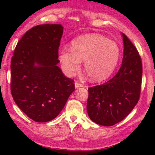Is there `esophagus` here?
Here are the masks:
<instances>
[{
    "label": "esophagus",
    "instance_id": "esophagus-1",
    "mask_svg": "<svg viewBox=\"0 0 155 155\" xmlns=\"http://www.w3.org/2000/svg\"><path fill=\"white\" fill-rule=\"evenodd\" d=\"M75 88H78V87H82V84L81 83H79V82H75Z\"/></svg>",
    "mask_w": 155,
    "mask_h": 155
}]
</instances>
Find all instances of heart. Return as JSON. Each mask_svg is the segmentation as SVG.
Listing matches in <instances>:
<instances>
[{
	"label": "heart",
	"mask_w": 155,
	"mask_h": 155,
	"mask_svg": "<svg viewBox=\"0 0 155 155\" xmlns=\"http://www.w3.org/2000/svg\"><path fill=\"white\" fill-rule=\"evenodd\" d=\"M71 49L63 48L58 53L61 68L71 77L83 61L84 71L93 81L107 79L115 70L120 57L119 46L98 34L80 36L71 41Z\"/></svg>",
	"instance_id": "obj_1"
}]
</instances>
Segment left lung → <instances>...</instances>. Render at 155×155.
I'll use <instances>...</instances> for the list:
<instances>
[{
    "label": "left lung",
    "instance_id": "left-lung-1",
    "mask_svg": "<svg viewBox=\"0 0 155 155\" xmlns=\"http://www.w3.org/2000/svg\"><path fill=\"white\" fill-rule=\"evenodd\" d=\"M124 57L119 71L101 85L88 89L87 111L95 124L111 126L124 120L137 104L140 94L143 66L137 48L121 34Z\"/></svg>",
    "mask_w": 155,
    "mask_h": 155
}]
</instances>
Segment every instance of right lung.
<instances>
[{"instance_id":"obj_1","label":"right lung","mask_w":155,"mask_h":155,"mask_svg":"<svg viewBox=\"0 0 155 155\" xmlns=\"http://www.w3.org/2000/svg\"><path fill=\"white\" fill-rule=\"evenodd\" d=\"M63 32L59 24L34 27L18 41L12 57V96L36 122L54 119L75 90L73 80L57 66Z\"/></svg>"}]
</instances>
